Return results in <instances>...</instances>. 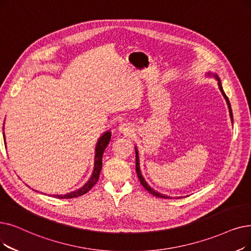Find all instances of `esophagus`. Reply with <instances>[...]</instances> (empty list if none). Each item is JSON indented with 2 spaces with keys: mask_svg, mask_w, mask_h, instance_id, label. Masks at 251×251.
<instances>
[{
  "mask_svg": "<svg viewBox=\"0 0 251 251\" xmlns=\"http://www.w3.org/2000/svg\"><path fill=\"white\" fill-rule=\"evenodd\" d=\"M119 130L125 134H129L130 132L133 131V126L128 122H123L121 125L119 126Z\"/></svg>",
  "mask_w": 251,
  "mask_h": 251,
  "instance_id": "34e87169",
  "label": "esophagus"
}]
</instances>
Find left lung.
Listing matches in <instances>:
<instances>
[{
    "label": "left lung",
    "instance_id": "8db88e82",
    "mask_svg": "<svg viewBox=\"0 0 251 251\" xmlns=\"http://www.w3.org/2000/svg\"><path fill=\"white\" fill-rule=\"evenodd\" d=\"M215 78L217 79V81H219L220 89H221V91H222V93H223L224 97H225L226 100V103H227V105H228V111H230V115H231V120H232V122H233V113H232V107H231V104H230V100H228L227 96H226V93L224 92V89H223V87H222V82H221V80H220L219 78H217V75H215ZM135 154H136V164H135V167H136V173H137V176H138V179H139L140 183L143 184V187H144V188H145V189H146L150 194L156 196V197H158V198L169 199V197H167V196L163 195V194H160V193H158V192H156V191L152 190V189L149 186V184L147 183V181L145 180V178L143 177V176H141L140 168H139V158H138V152H137V150H136V149H135Z\"/></svg>",
    "mask_w": 251,
    "mask_h": 251
}]
</instances>
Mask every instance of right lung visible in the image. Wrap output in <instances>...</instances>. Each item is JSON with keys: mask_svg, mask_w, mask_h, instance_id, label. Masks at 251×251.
Instances as JSON below:
<instances>
[{"mask_svg": "<svg viewBox=\"0 0 251 251\" xmlns=\"http://www.w3.org/2000/svg\"><path fill=\"white\" fill-rule=\"evenodd\" d=\"M111 136H112V133L110 131L105 132L100 138L99 143H97V145H96L94 169H93V173H92L90 179L88 180V182L85 183L81 189H79L77 191L71 192V193L65 194V195H54V197H56L58 199H72V198H75V197H80V196L86 194L87 192H89L92 189L94 184L99 181L101 167H102V155H103V151H104L105 148L107 147L108 144H110Z\"/></svg>", "mask_w": 251, "mask_h": 251, "instance_id": "add662e5", "label": "right lung"}]
</instances>
